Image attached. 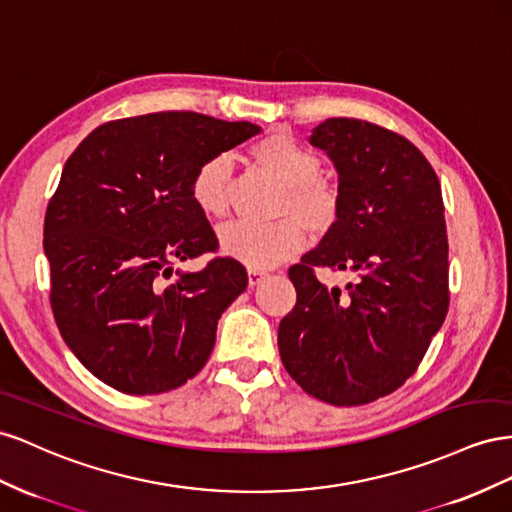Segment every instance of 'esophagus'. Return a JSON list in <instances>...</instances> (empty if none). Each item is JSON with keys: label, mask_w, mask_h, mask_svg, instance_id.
Listing matches in <instances>:
<instances>
[{"label": "esophagus", "mask_w": 512, "mask_h": 512, "mask_svg": "<svg viewBox=\"0 0 512 512\" xmlns=\"http://www.w3.org/2000/svg\"><path fill=\"white\" fill-rule=\"evenodd\" d=\"M266 279H268L266 272H261V270H248V285H251V287H255V285H259V283H264Z\"/></svg>", "instance_id": "34e87169"}]
</instances>
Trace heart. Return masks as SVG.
Wrapping results in <instances>:
<instances>
[{"mask_svg":"<svg viewBox=\"0 0 512 512\" xmlns=\"http://www.w3.org/2000/svg\"><path fill=\"white\" fill-rule=\"evenodd\" d=\"M257 169L281 186L272 225L227 223L218 231L221 253L240 261L251 270H270L294 257L304 246V229L324 236L339 221V191L319 175L321 160L283 133H270L248 150ZM231 163L227 156H212L195 169L191 178V199L208 218L227 212Z\"/></svg>","mask_w":512,"mask_h":512,"instance_id":"obj_1","label":"heart"}]
</instances>
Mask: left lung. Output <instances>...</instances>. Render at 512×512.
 <instances>
[{"instance_id":"8db88e82","label":"left lung","mask_w":512,"mask_h":512,"mask_svg":"<svg viewBox=\"0 0 512 512\" xmlns=\"http://www.w3.org/2000/svg\"><path fill=\"white\" fill-rule=\"evenodd\" d=\"M339 173L341 212L319 246L289 268L296 306L279 324L283 367L330 405L371 403L397 390L448 311V238L440 180L414 143L369 122L313 128ZM354 271L345 295L312 270Z\"/></svg>"}]
</instances>
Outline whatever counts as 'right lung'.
<instances>
[{"label":"right lung","mask_w":512,"mask_h":512,"mask_svg":"<svg viewBox=\"0 0 512 512\" xmlns=\"http://www.w3.org/2000/svg\"><path fill=\"white\" fill-rule=\"evenodd\" d=\"M259 130L193 111L148 113L98 126L66 160L45 216L51 309L100 382L158 394L208 362L218 319L248 276L231 257L175 268L218 246L188 188L203 160Z\"/></svg>","instance_id":"obj_1"}]
</instances>
